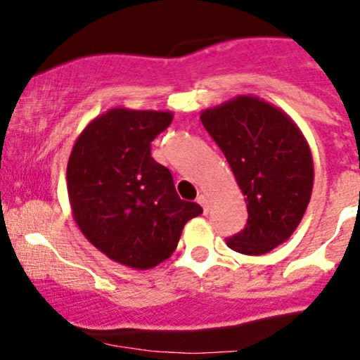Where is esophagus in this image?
<instances>
[{"label":"esophagus","instance_id":"esophagus-1","mask_svg":"<svg viewBox=\"0 0 360 360\" xmlns=\"http://www.w3.org/2000/svg\"><path fill=\"white\" fill-rule=\"evenodd\" d=\"M197 202L200 203V205L203 207V210H205V212H207V210H209V198H207V195H205V193H200V195H198Z\"/></svg>","mask_w":360,"mask_h":360}]
</instances>
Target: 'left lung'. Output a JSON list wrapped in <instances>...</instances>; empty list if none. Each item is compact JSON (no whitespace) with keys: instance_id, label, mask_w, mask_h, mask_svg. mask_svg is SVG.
<instances>
[{"instance_id":"obj_1","label":"left lung","mask_w":360,"mask_h":360,"mask_svg":"<svg viewBox=\"0 0 360 360\" xmlns=\"http://www.w3.org/2000/svg\"><path fill=\"white\" fill-rule=\"evenodd\" d=\"M248 205V224L228 248L261 256L284 244L303 219L314 188V160L289 115L254 96L200 112Z\"/></svg>"}]
</instances>
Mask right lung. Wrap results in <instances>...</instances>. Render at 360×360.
Here are the masks:
<instances>
[{
    "instance_id": "right-lung-1",
    "label": "right lung",
    "mask_w": 360,
    "mask_h": 360,
    "mask_svg": "<svg viewBox=\"0 0 360 360\" xmlns=\"http://www.w3.org/2000/svg\"><path fill=\"white\" fill-rule=\"evenodd\" d=\"M170 111L112 108L76 139L68 162L72 217L86 240L123 266L150 270L172 256L184 224L203 212L181 200L172 174L151 157Z\"/></svg>"
}]
</instances>
